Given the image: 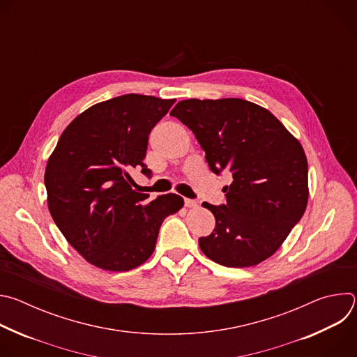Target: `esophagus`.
<instances>
[{"label":"esophagus","instance_id":"34e87169","mask_svg":"<svg viewBox=\"0 0 357 357\" xmlns=\"http://www.w3.org/2000/svg\"><path fill=\"white\" fill-rule=\"evenodd\" d=\"M185 206L192 209V208H197V202L192 200V199H185Z\"/></svg>","mask_w":357,"mask_h":357}]
</instances>
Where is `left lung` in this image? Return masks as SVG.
Masks as SVG:
<instances>
[{
    "label": "left lung",
    "instance_id": "8db88e82",
    "mask_svg": "<svg viewBox=\"0 0 357 357\" xmlns=\"http://www.w3.org/2000/svg\"><path fill=\"white\" fill-rule=\"evenodd\" d=\"M196 137L215 174L227 169L226 205L199 247L212 261L252 267L282 245L307 209L308 161L301 142L267 109L243 98L182 100L171 112Z\"/></svg>",
    "mask_w": 357,
    "mask_h": 357
}]
</instances>
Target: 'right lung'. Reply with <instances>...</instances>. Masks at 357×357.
<instances>
[{
	"mask_svg": "<svg viewBox=\"0 0 357 357\" xmlns=\"http://www.w3.org/2000/svg\"><path fill=\"white\" fill-rule=\"evenodd\" d=\"M175 98L124 94L80 113L62 132L45 169L47 209L68 243L91 266L128 271L154 252L165 218L183 199L137 192L130 172L145 168L148 135Z\"/></svg>",
	"mask_w": 357,
	"mask_h": 357,
	"instance_id": "right-lung-1",
	"label": "right lung"
}]
</instances>
